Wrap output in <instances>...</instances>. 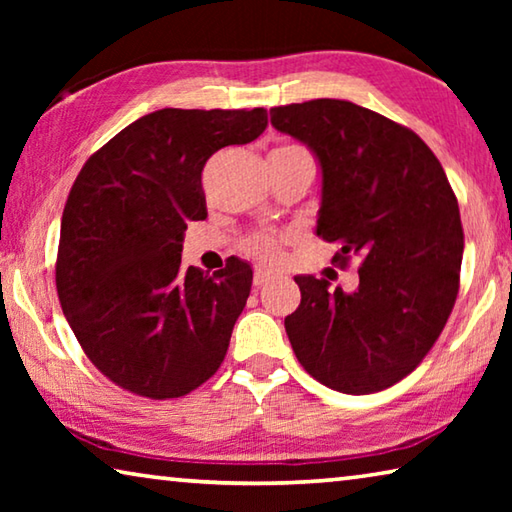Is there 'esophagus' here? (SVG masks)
<instances>
[{
    "label": "esophagus",
    "instance_id": "34e87169",
    "mask_svg": "<svg viewBox=\"0 0 512 512\" xmlns=\"http://www.w3.org/2000/svg\"><path fill=\"white\" fill-rule=\"evenodd\" d=\"M275 277H277V273L271 271V268L257 266V268H255V275H253V282H255V287H264V284L275 280Z\"/></svg>",
    "mask_w": 512,
    "mask_h": 512
}]
</instances>
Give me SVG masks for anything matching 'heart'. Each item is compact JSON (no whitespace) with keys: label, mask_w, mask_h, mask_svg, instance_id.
I'll use <instances>...</instances> for the list:
<instances>
[{"label":"heart","mask_w":512,"mask_h":512,"mask_svg":"<svg viewBox=\"0 0 512 512\" xmlns=\"http://www.w3.org/2000/svg\"><path fill=\"white\" fill-rule=\"evenodd\" d=\"M282 149H291V146H282ZM246 250L257 259H264V262H277L282 255L280 250V241L273 237H255L248 241Z\"/></svg>","instance_id":"1"}]
</instances>
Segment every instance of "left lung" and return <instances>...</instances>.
I'll return each mask as SVG.
<instances>
[{
	"instance_id": "1",
	"label": "left lung",
	"mask_w": 512,
	"mask_h": 512,
	"mask_svg": "<svg viewBox=\"0 0 512 512\" xmlns=\"http://www.w3.org/2000/svg\"><path fill=\"white\" fill-rule=\"evenodd\" d=\"M271 124L316 153V232L341 246L334 262H361L352 293L296 277L300 307L284 318L291 348L332 391H384L420 366L454 309L465 244L454 189L411 128L352 101L277 106Z\"/></svg>"
}]
</instances>
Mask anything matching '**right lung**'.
<instances>
[{
    "label": "right lung",
    "instance_id": "1",
    "mask_svg": "<svg viewBox=\"0 0 512 512\" xmlns=\"http://www.w3.org/2000/svg\"><path fill=\"white\" fill-rule=\"evenodd\" d=\"M266 126L264 108L155 110L76 176L60 223L58 300L88 359L124 391L183 397L223 363L253 271L235 257L212 275L183 271V235L207 216L205 162Z\"/></svg>",
    "mask_w": 512,
    "mask_h": 512
}]
</instances>
